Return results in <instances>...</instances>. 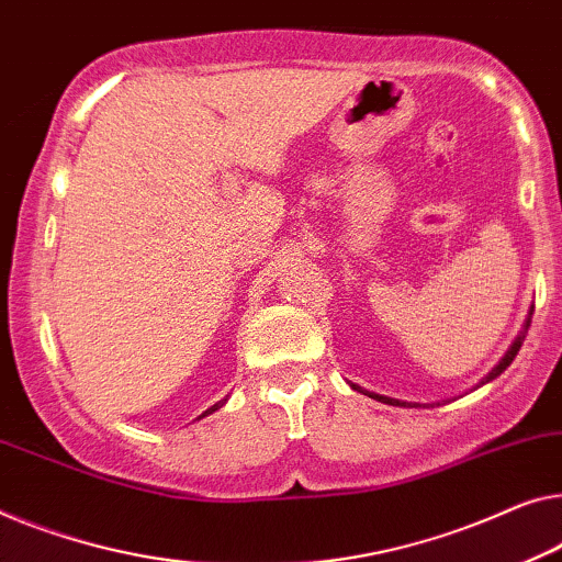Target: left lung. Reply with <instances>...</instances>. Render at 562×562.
Masks as SVG:
<instances>
[{
  "mask_svg": "<svg viewBox=\"0 0 562 562\" xmlns=\"http://www.w3.org/2000/svg\"><path fill=\"white\" fill-rule=\"evenodd\" d=\"M527 328H530V317H527L525 321V328L520 330V335H517L515 338V342L513 346H509V350L505 353V358H502V361L492 368V373L487 375V379H484L482 383H487V381H492V379H497V375L505 371V368L515 361V356H517V350L522 348V340H525V333H527ZM350 386H353L356 391H361V393H368V396L371 398H375V401H381V404H389V406H412V404H406V401H398V398H389V396H381V393H371V391H363L361 386H356V383H350ZM416 406V404H414Z\"/></svg>",
  "mask_w": 562,
  "mask_h": 562,
  "instance_id": "8db88e82",
  "label": "left lung"
}]
</instances>
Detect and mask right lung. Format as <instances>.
Masks as SVG:
<instances>
[{"instance_id": "1", "label": "right lung", "mask_w": 562, "mask_h": 562, "mask_svg": "<svg viewBox=\"0 0 562 562\" xmlns=\"http://www.w3.org/2000/svg\"><path fill=\"white\" fill-rule=\"evenodd\" d=\"M224 404H227V398H224V401H220V404H214L212 408H206V412H204V414H201V416H206V414H212V412H216V408H222ZM201 416H199V418H201Z\"/></svg>"}]
</instances>
